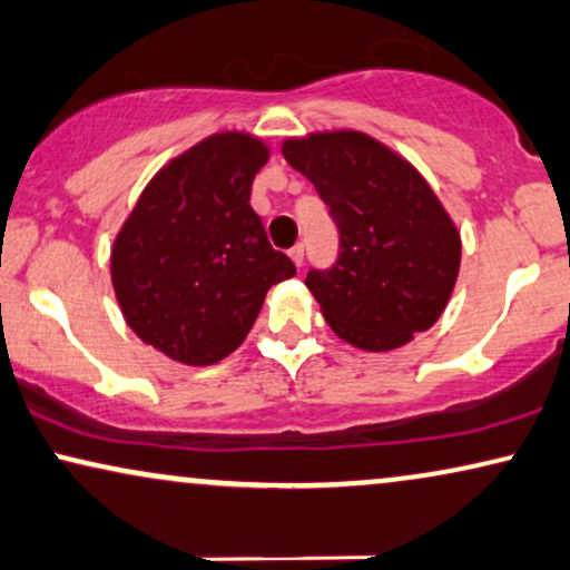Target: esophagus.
<instances>
[{"label": "esophagus", "instance_id": "34e87169", "mask_svg": "<svg viewBox=\"0 0 570 570\" xmlns=\"http://www.w3.org/2000/svg\"><path fill=\"white\" fill-rule=\"evenodd\" d=\"M287 254H291L295 267H303V243H298V246H293L291 250H287Z\"/></svg>", "mask_w": 570, "mask_h": 570}]
</instances>
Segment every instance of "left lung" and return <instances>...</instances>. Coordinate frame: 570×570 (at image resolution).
I'll return each instance as SVG.
<instances>
[{"label":"left lung","instance_id":"8db88e82","mask_svg":"<svg viewBox=\"0 0 570 570\" xmlns=\"http://www.w3.org/2000/svg\"><path fill=\"white\" fill-rule=\"evenodd\" d=\"M283 154L340 235L337 262L306 275L332 332L382 353L430 330L458 279L461 235L424 177L358 130L285 140Z\"/></svg>","mask_w":570,"mask_h":570}]
</instances>
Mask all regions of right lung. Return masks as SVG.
Masks as SVG:
<instances>
[{
  "instance_id": "right-lung-1",
  "label": "right lung",
  "mask_w": 570,
  "mask_h": 570,
  "mask_svg": "<svg viewBox=\"0 0 570 570\" xmlns=\"http://www.w3.org/2000/svg\"><path fill=\"white\" fill-rule=\"evenodd\" d=\"M267 159V146L246 132L209 136L159 169L115 238L125 322L180 364L230 356L269 287L295 275L248 204Z\"/></svg>"
}]
</instances>
